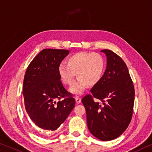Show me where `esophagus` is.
Wrapping results in <instances>:
<instances>
[{
	"label": "esophagus",
	"instance_id": "esophagus-1",
	"mask_svg": "<svg viewBox=\"0 0 152 152\" xmlns=\"http://www.w3.org/2000/svg\"><path fill=\"white\" fill-rule=\"evenodd\" d=\"M75 99H76V103H78V104H79V103H81V99H80V97H78V96H77V97H75Z\"/></svg>",
	"mask_w": 152,
	"mask_h": 152
}]
</instances>
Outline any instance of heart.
<instances>
[{
  "instance_id": "obj_1",
  "label": "heart",
  "mask_w": 152,
  "mask_h": 152,
  "mask_svg": "<svg viewBox=\"0 0 152 152\" xmlns=\"http://www.w3.org/2000/svg\"><path fill=\"white\" fill-rule=\"evenodd\" d=\"M66 64L59 65L57 72L60 80L65 85H71L75 78H78L70 88L72 93L82 94L86 85L93 86L102 78L105 62L99 54L80 52L74 54L66 59Z\"/></svg>"
}]
</instances>
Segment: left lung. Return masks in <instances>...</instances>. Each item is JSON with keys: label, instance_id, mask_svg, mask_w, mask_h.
I'll return each mask as SVG.
<instances>
[{"label": "left lung", "instance_id": "1", "mask_svg": "<svg viewBox=\"0 0 152 152\" xmlns=\"http://www.w3.org/2000/svg\"><path fill=\"white\" fill-rule=\"evenodd\" d=\"M107 67L102 78L82 99L86 112L88 130L102 141L116 139L132 118L134 89L126 64L112 50L103 49ZM95 98L102 104L94 101Z\"/></svg>", "mask_w": 152, "mask_h": 152}]
</instances>
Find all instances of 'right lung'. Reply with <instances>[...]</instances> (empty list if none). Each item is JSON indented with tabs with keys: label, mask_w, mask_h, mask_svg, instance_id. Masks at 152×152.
Returning a JSON list of instances; mask_svg holds the SVG:
<instances>
[{
	"label": "right lung",
	"mask_w": 152,
	"mask_h": 152,
	"mask_svg": "<svg viewBox=\"0 0 152 152\" xmlns=\"http://www.w3.org/2000/svg\"><path fill=\"white\" fill-rule=\"evenodd\" d=\"M69 53L64 49H43L26 69L23 86L24 104L30 119L40 129L56 130L75 105V99L64 87L57 72Z\"/></svg>",
	"instance_id": "obj_1"
}]
</instances>
